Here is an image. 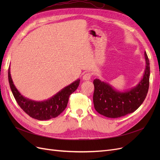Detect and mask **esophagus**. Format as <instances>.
<instances>
[{"instance_id": "34e87169", "label": "esophagus", "mask_w": 160, "mask_h": 160, "mask_svg": "<svg viewBox=\"0 0 160 160\" xmlns=\"http://www.w3.org/2000/svg\"><path fill=\"white\" fill-rule=\"evenodd\" d=\"M91 73H90V72H86L85 75H83V79L85 81H88L91 79Z\"/></svg>"}]
</instances>
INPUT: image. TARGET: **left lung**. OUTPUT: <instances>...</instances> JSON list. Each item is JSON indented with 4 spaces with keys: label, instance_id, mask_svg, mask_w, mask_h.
<instances>
[{
    "label": "left lung",
    "instance_id": "8db88e82",
    "mask_svg": "<svg viewBox=\"0 0 160 160\" xmlns=\"http://www.w3.org/2000/svg\"><path fill=\"white\" fill-rule=\"evenodd\" d=\"M143 78L134 88L124 91L116 90L112 86L98 79L93 81V104L95 110L107 118H118L133 113L142 104L146 98L149 84L150 67L146 52Z\"/></svg>",
    "mask_w": 160,
    "mask_h": 160
}]
</instances>
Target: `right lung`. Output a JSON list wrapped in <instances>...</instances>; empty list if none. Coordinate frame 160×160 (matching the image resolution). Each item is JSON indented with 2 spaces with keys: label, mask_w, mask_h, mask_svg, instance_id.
<instances>
[{
  "label": "right lung",
  "mask_w": 160,
  "mask_h": 160,
  "mask_svg": "<svg viewBox=\"0 0 160 160\" xmlns=\"http://www.w3.org/2000/svg\"><path fill=\"white\" fill-rule=\"evenodd\" d=\"M8 77L12 93L18 105L30 117L41 121L55 118L60 115L66 108L70 95L75 91L80 83V79H77L51 98L37 101L25 98L17 90L11 78L10 67L8 68Z\"/></svg>",
  "instance_id": "right-lung-1"
}]
</instances>
